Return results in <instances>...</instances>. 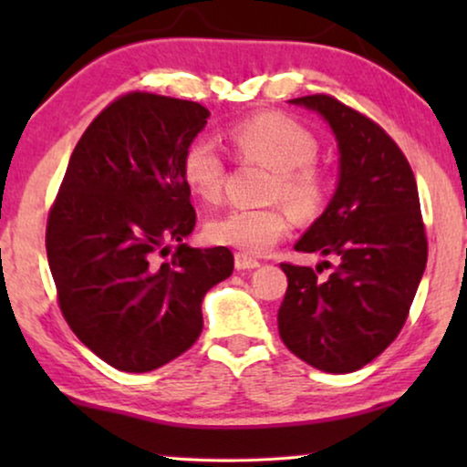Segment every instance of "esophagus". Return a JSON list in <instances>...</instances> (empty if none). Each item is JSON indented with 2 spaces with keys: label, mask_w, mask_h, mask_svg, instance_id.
<instances>
[{
  "label": "esophagus",
  "mask_w": 467,
  "mask_h": 467,
  "mask_svg": "<svg viewBox=\"0 0 467 467\" xmlns=\"http://www.w3.org/2000/svg\"><path fill=\"white\" fill-rule=\"evenodd\" d=\"M261 264L257 259L248 257L246 253H238L235 254V270L242 272V270H254V267H259Z\"/></svg>",
  "instance_id": "esophagus-1"
}]
</instances>
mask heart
<instances>
[{
  "mask_svg": "<svg viewBox=\"0 0 467 467\" xmlns=\"http://www.w3.org/2000/svg\"><path fill=\"white\" fill-rule=\"evenodd\" d=\"M229 140L246 161L274 170L272 200H283L299 219L321 214L329 197V181L315 163L318 140L308 127L285 114H257L229 127ZM181 171L200 200L208 203L221 200L225 159L213 138L191 140L182 152ZM289 225V214L278 206L229 210L206 223V238L213 244L261 254L285 238Z\"/></svg>",
  "mask_w": 467,
  "mask_h": 467,
  "instance_id": "1",
  "label": "heart"
}]
</instances>
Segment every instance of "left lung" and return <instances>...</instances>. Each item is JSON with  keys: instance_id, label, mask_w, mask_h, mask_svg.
I'll list each match as a JSON object with an SVG mask.
<instances>
[{"instance_id": "1", "label": "left lung", "mask_w": 467, "mask_h": 467, "mask_svg": "<svg viewBox=\"0 0 467 467\" xmlns=\"http://www.w3.org/2000/svg\"><path fill=\"white\" fill-rule=\"evenodd\" d=\"M325 117L340 149L334 200L296 244L336 265L280 264L289 278L278 310L285 347L312 368L355 372L404 327L427 264V235L412 168L379 123L331 95L291 99Z\"/></svg>"}]
</instances>
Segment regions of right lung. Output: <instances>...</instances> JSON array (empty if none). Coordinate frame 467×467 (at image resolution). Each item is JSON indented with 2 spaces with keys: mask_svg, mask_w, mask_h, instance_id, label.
<instances>
[{
  "mask_svg": "<svg viewBox=\"0 0 467 467\" xmlns=\"http://www.w3.org/2000/svg\"><path fill=\"white\" fill-rule=\"evenodd\" d=\"M208 117L197 101L120 95L82 133L50 206L47 254L63 318L123 372H150L193 347L203 296L234 272L229 248L182 244L197 214L181 161ZM168 241L177 251L159 262Z\"/></svg>",
  "mask_w": 467,
  "mask_h": 467,
  "instance_id": "1",
  "label": "right lung"
}]
</instances>
